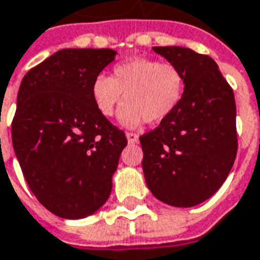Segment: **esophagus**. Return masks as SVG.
Here are the masks:
<instances>
[{
  "instance_id": "esophagus-1",
  "label": "esophagus",
  "mask_w": 260,
  "mask_h": 260,
  "mask_svg": "<svg viewBox=\"0 0 260 260\" xmlns=\"http://www.w3.org/2000/svg\"><path fill=\"white\" fill-rule=\"evenodd\" d=\"M126 140H128V143H136L139 140V135L132 134V132H126Z\"/></svg>"
}]
</instances>
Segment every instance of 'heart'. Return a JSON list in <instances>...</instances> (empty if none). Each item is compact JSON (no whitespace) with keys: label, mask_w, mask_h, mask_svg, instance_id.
I'll list each match as a JSON object with an SVG mask.
<instances>
[{"label":"heart","mask_w":260,"mask_h":260,"mask_svg":"<svg viewBox=\"0 0 260 260\" xmlns=\"http://www.w3.org/2000/svg\"><path fill=\"white\" fill-rule=\"evenodd\" d=\"M183 71L174 63L149 57H134L115 64L111 77L99 74L92 82L91 95L96 109L110 118L117 109L120 124L138 128L146 121L158 124L172 114L184 96Z\"/></svg>","instance_id":"obj_1"}]
</instances>
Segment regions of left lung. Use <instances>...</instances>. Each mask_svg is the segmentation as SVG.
Returning <instances> with one entry per match:
<instances>
[{"mask_svg": "<svg viewBox=\"0 0 260 260\" xmlns=\"http://www.w3.org/2000/svg\"><path fill=\"white\" fill-rule=\"evenodd\" d=\"M153 51L183 71L180 105L140 136L146 184L162 203L190 208L212 197L237 154L236 102L212 57L183 47Z\"/></svg>", "mask_w": 260, "mask_h": 260, "instance_id": "8db88e82", "label": "left lung"}]
</instances>
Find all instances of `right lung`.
<instances>
[{
  "label": "right lung",
  "instance_id": "obj_1",
  "mask_svg": "<svg viewBox=\"0 0 260 260\" xmlns=\"http://www.w3.org/2000/svg\"><path fill=\"white\" fill-rule=\"evenodd\" d=\"M113 49L67 48L23 77L12 145L32 194L63 219L95 213L110 197L122 131L92 101V82L115 59Z\"/></svg>",
  "mask_w": 260,
  "mask_h": 260
}]
</instances>
